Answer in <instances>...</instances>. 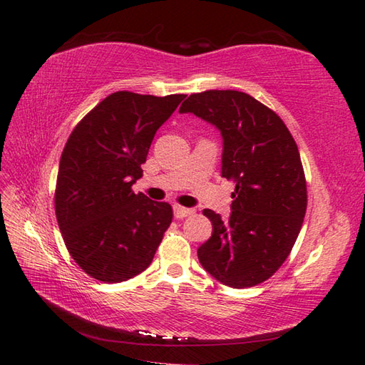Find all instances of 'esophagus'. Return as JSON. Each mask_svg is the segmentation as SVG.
I'll return each instance as SVG.
<instances>
[{
	"mask_svg": "<svg viewBox=\"0 0 365 365\" xmlns=\"http://www.w3.org/2000/svg\"><path fill=\"white\" fill-rule=\"evenodd\" d=\"M192 213H195L192 208H187V207H182V205H174V216L178 220L187 218V216H191Z\"/></svg>",
	"mask_w": 365,
	"mask_h": 365,
	"instance_id": "34e87169",
	"label": "esophagus"
}]
</instances>
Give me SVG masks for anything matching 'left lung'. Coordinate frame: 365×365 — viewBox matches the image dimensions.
<instances>
[{"label":"left lung","instance_id":"1","mask_svg":"<svg viewBox=\"0 0 365 365\" xmlns=\"http://www.w3.org/2000/svg\"><path fill=\"white\" fill-rule=\"evenodd\" d=\"M178 111L221 131V175L235 183L229 220L204 210L213 234L199 246L200 265L234 289L267 281L289 257L306 215L297 143L273 110L240 91L191 94Z\"/></svg>","mask_w":365,"mask_h":365}]
</instances>
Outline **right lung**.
Returning a JSON list of instances; mask_svg holds the SVG:
<instances>
[{
	"label": "right lung",
	"instance_id": "right-lung-1",
	"mask_svg": "<svg viewBox=\"0 0 365 365\" xmlns=\"http://www.w3.org/2000/svg\"><path fill=\"white\" fill-rule=\"evenodd\" d=\"M185 97L114 92L67 139L54 210L72 259L97 281L115 284L143 273L173 222V207L131 187L143 177L155 133Z\"/></svg>",
	"mask_w": 365,
	"mask_h": 365
}]
</instances>
